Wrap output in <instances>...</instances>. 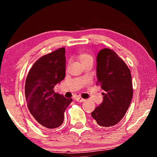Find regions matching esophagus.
Here are the masks:
<instances>
[{
  "mask_svg": "<svg viewBox=\"0 0 157 157\" xmlns=\"http://www.w3.org/2000/svg\"><path fill=\"white\" fill-rule=\"evenodd\" d=\"M75 100L76 101H78V102H84V101L85 100L84 99H83V98H82L81 97H79V96L75 97Z\"/></svg>",
  "mask_w": 157,
  "mask_h": 157,
  "instance_id": "1",
  "label": "esophagus"
}]
</instances>
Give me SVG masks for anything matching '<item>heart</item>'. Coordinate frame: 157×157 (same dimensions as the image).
<instances>
[{
	"mask_svg": "<svg viewBox=\"0 0 157 157\" xmlns=\"http://www.w3.org/2000/svg\"><path fill=\"white\" fill-rule=\"evenodd\" d=\"M79 59L80 61V62L82 63H87V62H93V57L91 55L88 54V53H82V54L79 55Z\"/></svg>",
	"mask_w": 157,
	"mask_h": 157,
	"instance_id": "heart-1",
	"label": "heart"
}]
</instances>
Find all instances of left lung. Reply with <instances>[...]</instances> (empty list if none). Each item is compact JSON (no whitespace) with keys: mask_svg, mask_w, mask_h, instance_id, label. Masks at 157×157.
Listing matches in <instances>:
<instances>
[{"mask_svg":"<svg viewBox=\"0 0 157 157\" xmlns=\"http://www.w3.org/2000/svg\"><path fill=\"white\" fill-rule=\"evenodd\" d=\"M97 84L102 89L103 101L91 113L100 127H109L125 115L133 96L128 66L113 50L103 48L97 55Z\"/></svg>","mask_w":157,"mask_h":157,"instance_id":"obj_1","label":"left lung"}]
</instances>
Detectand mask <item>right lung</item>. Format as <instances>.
Returning a JSON list of instances; mask_svg holds the SVG:
<instances>
[{
  "mask_svg": "<svg viewBox=\"0 0 157 157\" xmlns=\"http://www.w3.org/2000/svg\"><path fill=\"white\" fill-rule=\"evenodd\" d=\"M65 48L39 58L25 79V95L32 116L41 127L55 129L63 122L64 111L72 98L55 93L54 87L65 78Z\"/></svg>",
  "mask_w": 157,
  "mask_h": 157,
  "instance_id": "right-lung-1",
  "label": "right lung"
}]
</instances>
